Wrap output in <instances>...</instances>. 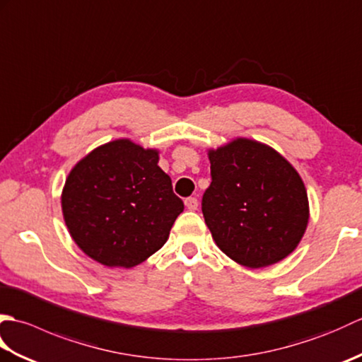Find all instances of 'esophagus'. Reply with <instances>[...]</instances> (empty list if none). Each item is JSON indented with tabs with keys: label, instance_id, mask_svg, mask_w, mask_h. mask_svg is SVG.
Listing matches in <instances>:
<instances>
[{
	"label": "esophagus",
	"instance_id": "esophagus-1",
	"mask_svg": "<svg viewBox=\"0 0 362 362\" xmlns=\"http://www.w3.org/2000/svg\"><path fill=\"white\" fill-rule=\"evenodd\" d=\"M185 206H187V209H188L189 211H194V210H197L199 201H197L196 197H187V199H185Z\"/></svg>",
	"mask_w": 362,
	"mask_h": 362
}]
</instances>
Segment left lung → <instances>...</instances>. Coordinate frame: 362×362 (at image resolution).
Here are the masks:
<instances>
[{
  "mask_svg": "<svg viewBox=\"0 0 362 362\" xmlns=\"http://www.w3.org/2000/svg\"><path fill=\"white\" fill-rule=\"evenodd\" d=\"M209 158L211 183L202 213L218 247L252 269L294 252L310 219L308 194L294 166L247 138L210 149Z\"/></svg>",
  "mask_w": 362,
  "mask_h": 362,
  "instance_id": "left-lung-1",
  "label": "left lung"
}]
</instances>
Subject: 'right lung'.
Wrapping results in <instances>:
<instances>
[{
    "mask_svg": "<svg viewBox=\"0 0 362 362\" xmlns=\"http://www.w3.org/2000/svg\"><path fill=\"white\" fill-rule=\"evenodd\" d=\"M157 149L130 140L99 146L68 174L62 211L81 250L109 267H134L161 249L183 202Z\"/></svg>",
    "mask_w": 362,
    "mask_h": 362,
    "instance_id": "1",
    "label": "right lung"
}]
</instances>
